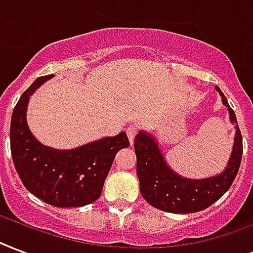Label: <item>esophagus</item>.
<instances>
[{"mask_svg": "<svg viewBox=\"0 0 253 253\" xmlns=\"http://www.w3.org/2000/svg\"><path fill=\"white\" fill-rule=\"evenodd\" d=\"M136 132H138V128H136V126H132V125H131V126H128L126 128V134H127V136H128V140H130L131 144H132V142H134Z\"/></svg>", "mask_w": 253, "mask_h": 253, "instance_id": "obj_1", "label": "esophagus"}]
</instances>
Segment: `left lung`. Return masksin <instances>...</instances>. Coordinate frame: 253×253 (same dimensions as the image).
I'll return each instance as SVG.
<instances>
[{"label":"left lung","mask_w":253,"mask_h":253,"mask_svg":"<svg viewBox=\"0 0 253 253\" xmlns=\"http://www.w3.org/2000/svg\"><path fill=\"white\" fill-rule=\"evenodd\" d=\"M223 105L228 109L229 121L235 125V139L231 157L224 171L204 179L184 178L173 171L166 162L155 136L139 131L135 136L136 173L140 194L152 207L172 213H192L206 210L228 191L238 175L242 163L243 138L234 110L217 86Z\"/></svg>","instance_id":"obj_1"}]
</instances>
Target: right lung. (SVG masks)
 <instances>
[{"label":"right lung","mask_w":253,"mask_h":253,"mask_svg":"<svg viewBox=\"0 0 253 253\" xmlns=\"http://www.w3.org/2000/svg\"><path fill=\"white\" fill-rule=\"evenodd\" d=\"M54 75L37 78L17 102L10 122V150L14 167L33 195L54 207H82L95 202L114 158L130 146L125 131L71 150L42 144L29 128L30 95Z\"/></svg>","instance_id":"obj_1"}]
</instances>
